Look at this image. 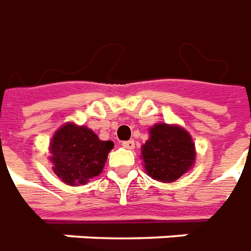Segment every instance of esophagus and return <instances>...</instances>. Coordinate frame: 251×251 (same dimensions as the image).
<instances>
[{
  "label": "esophagus",
  "mask_w": 251,
  "mask_h": 251,
  "mask_svg": "<svg viewBox=\"0 0 251 251\" xmlns=\"http://www.w3.org/2000/svg\"><path fill=\"white\" fill-rule=\"evenodd\" d=\"M122 146L124 149H128V150H132L135 147V142L134 140H126V142H123Z\"/></svg>",
  "instance_id": "obj_1"
}]
</instances>
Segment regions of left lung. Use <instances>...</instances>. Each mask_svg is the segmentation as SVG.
Listing matches in <instances>:
<instances>
[{"mask_svg":"<svg viewBox=\"0 0 251 251\" xmlns=\"http://www.w3.org/2000/svg\"><path fill=\"white\" fill-rule=\"evenodd\" d=\"M195 143L188 131L178 126L158 123L150 128V138L142 146L146 173L161 182L178 179L195 163Z\"/></svg>","mask_w":251,"mask_h":251,"instance_id":"obj_1","label":"left lung"}]
</instances>
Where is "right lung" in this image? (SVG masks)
I'll return each instance as SVG.
<instances>
[{
  "instance_id": "1",
  "label": "right lung",
  "mask_w": 251,
  "mask_h": 251,
  "mask_svg": "<svg viewBox=\"0 0 251 251\" xmlns=\"http://www.w3.org/2000/svg\"><path fill=\"white\" fill-rule=\"evenodd\" d=\"M113 142L100 140L85 126L67 123L50 143L54 173L69 185H83L102 172Z\"/></svg>"
}]
</instances>
